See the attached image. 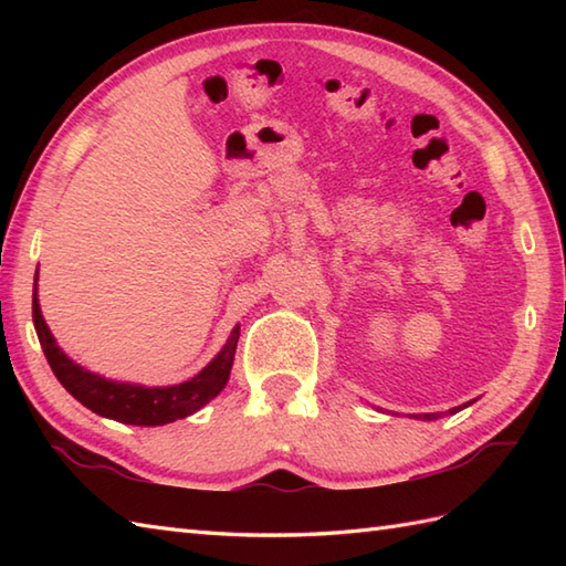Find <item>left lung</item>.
I'll use <instances>...</instances> for the list:
<instances>
[{"label": "left lung", "mask_w": 566, "mask_h": 566, "mask_svg": "<svg viewBox=\"0 0 566 566\" xmlns=\"http://www.w3.org/2000/svg\"><path fill=\"white\" fill-rule=\"evenodd\" d=\"M457 411H462V406L450 408V413H457ZM416 418H420V420H436V418H440V413H423V416H416Z\"/></svg>", "instance_id": "8db88e82"}]
</instances>
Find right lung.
<instances>
[{"mask_svg":"<svg viewBox=\"0 0 566 566\" xmlns=\"http://www.w3.org/2000/svg\"><path fill=\"white\" fill-rule=\"evenodd\" d=\"M35 280H39V274H35ZM33 326L35 333H39L48 365H51L57 381L63 384L82 406H87L90 411L128 426H165L172 423V420L187 418L199 411L201 406H207L213 396H219L226 387L240 335V326H235L231 338L221 347V353L216 355L197 377H191L182 384H172V387H140V384L104 379L99 375H94V371L72 363V359L57 347L51 328L45 326L39 294H35V284Z\"/></svg>","mask_w":566,"mask_h":566,"instance_id":"add662e5","label":"right lung"}]
</instances>
